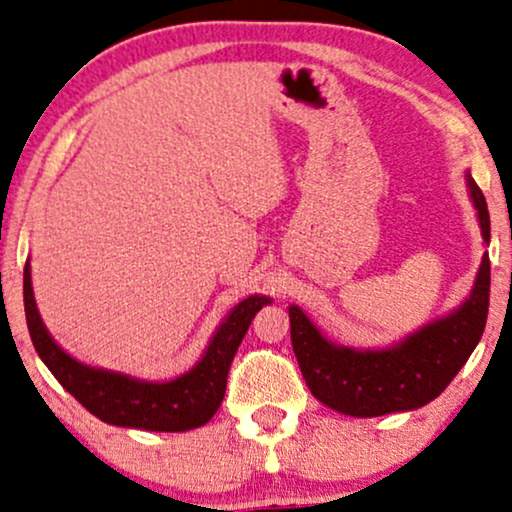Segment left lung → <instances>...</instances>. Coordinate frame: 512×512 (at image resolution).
Wrapping results in <instances>:
<instances>
[{
  "label": "left lung",
  "mask_w": 512,
  "mask_h": 512,
  "mask_svg": "<svg viewBox=\"0 0 512 512\" xmlns=\"http://www.w3.org/2000/svg\"><path fill=\"white\" fill-rule=\"evenodd\" d=\"M468 186L489 243L487 200L472 177ZM489 283L491 264L484 255L475 288L458 312L383 352L335 347L300 307H290V340L302 378L321 404L345 416L373 418L425 406L444 392L480 342L489 312Z\"/></svg>",
  "instance_id": "obj_1"
}]
</instances>
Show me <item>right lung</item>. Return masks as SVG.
I'll list each match as a JSON object with an SVG mask.
<instances>
[{"mask_svg":"<svg viewBox=\"0 0 512 512\" xmlns=\"http://www.w3.org/2000/svg\"><path fill=\"white\" fill-rule=\"evenodd\" d=\"M267 302V297L252 295L236 304L193 371L170 383H141L120 373L96 371L68 357L51 340L37 314L30 286V264L25 262L23 269L25 321L40 359L84 409L103 423L120 425V428L184 432L208 423L222 404L229 366L243 335L248 333L252 316Z\"/></svg>","mask_w":512,"mask_h":512,"instance_id":"1","label":"right lung"}]
</instances>
